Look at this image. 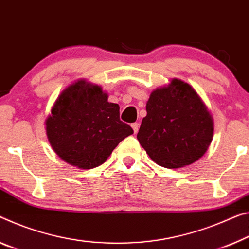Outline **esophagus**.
Segmentation results:
<instances>
[{
  "label": "esophagus",
  "instance_id": "obj_1",
  "mask_svg": "<svg viewBox=\"0 0 249 249\" xmlns=\"http://www.w3.org/2000/svg\"><path fill=\"white\" fill-rule=\"evenodd\" d=\"M132 128L134 129V133H137L139 132V128H140V124L139 123H133L132 124Z\"/></svg>",
  "mask_w": 249,
  "mask_h": 249
}]
</instances>
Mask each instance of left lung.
<instances>
[{
	"label": "left lung",
	"instance_id": "8db88e82",
	"mask_svg": "<svg viewBox=\"0 0 249 249\" xmlns=\"http://www.w3.org/2000/svg\"><path fill=\"white\" fill-rule=\"evenodd\" d=\"M137 140L149 157L166 168H179L199 160L210 146L213 118L194 89L174 78L154 90L146 104Z\"/></svg>",
	"mask_w": 249,
	"mask_h": 249
}]
</instances>
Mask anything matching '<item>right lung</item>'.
Masks as SVG:
<instances>
[{
	"label": "right lung",
	"instance_id": "obj_1",
	"mask_svg": "<svg viewBox=\"0 0 249 249\" xmlns=\"http://www.w3.org/2000/svg\"><path fill=\"white\" fill-rule=\"evenodd\" d=\"M134 133L120 120V106L108 103L97 85L78 81L64 89L46 120L54 152L73 166H100L113 149Z\"/></svg>",
	"mask_w": 249,
	"mask_h": 249
}]
</instances>
